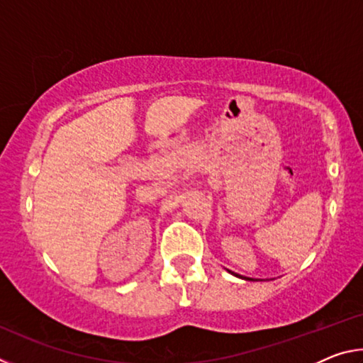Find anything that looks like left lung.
<instances>
[{
    "mask_svg": "<svg viewBox=\"0 0 363 363\" xmlns=\"http://www.w3.org/2000/svg\"><path fill=\"white\" fill-rule=\"evenodd\" d=\"M229 272H230L232 275H235V277H238V279H243V280H253V279H250V277H243V275H238V274H235V272H232V270H229Z\"/></svg>",
    "mask_w": 363,
    "mask_h": 363,
    "instance_id": "obj_1",
    "label": "left lung"
}]
</instances>
